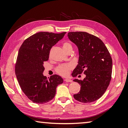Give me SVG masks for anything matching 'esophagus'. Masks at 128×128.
Wrapping results in <instances>:
<instances>
[{
    "mask_svg": "<svg viewBox=\"0 0 128 128\" xmlns=\"http://www.w3.org/2000/svg\"><path fill=\"white\" fill-rule=\"evenodd\" d=\"M64 81L66 82H72V80L70 79H65Z\"/></svg>",
    "mask_w": 128,
    "mask_h": 128,
    "instance_id": "1",
    "label": "esophagus"
}]
</instances>
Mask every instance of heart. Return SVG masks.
I'll list each match as a JSON object with an SVG mask.
<instances>
[{
  "label": "heart",
  "mask_w": 128,
  "mask_h": 128,
  "mask_svg": "<svg viewBox=\"0 0 128 128\" xmlns=\"http://www.w3.org/2000/svg\"><path fill=\"white\" fill-rule=\"evenodd\" d=\"M62 48L64 51L67 52L70 50H72V46L70 43L64 42L62 44ZM73 68V66L70 64H61L58 66L56 69V71L58 74L62 76H66L69 74L71 69Z\"/></svg>",
  "instance_id": "b5f03b06"
}]
</instances>
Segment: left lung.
Segmentation results:
<instances>
[{"mask_svg": "<svg viewBox=\"0 0 128 128\" xmlns=\"http://www.w3.org/2000/svg\"><path fill=\"white\" fill-rule=\"evenodd\" d=\"M69 40L78 49V64L72 76L84 73L83 80L74 79L81 85L78 93L74 94L76 100L88 103L98 100L104 94L111 80L112 60L100 39L86 32H69Z\"/></svg>", "mask_w": 128, "mask_h": 128, "instance_id": "1", "label": "left lung"}]
</instances>
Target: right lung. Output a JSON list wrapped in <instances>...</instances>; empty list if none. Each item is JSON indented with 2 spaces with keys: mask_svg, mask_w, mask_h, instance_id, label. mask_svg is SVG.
I'll return each mask as SVG.
<instances>
[{
  "mask_svg": "<svg viewBox=\"0 0 128 128\" xmlns=\"http://www.w3.org/2000/svg\"><path fill=\"white\" fill-rule=\"evenodd\" d=\"M66 32H39L24 40L18 50L15 73L21 90L33 103L44 104L52 99L57 86L63 82L59 76H44L43 63L48 60L52 47Z\"/></svg>",
  "mask_w": 128,
  "mask_h": 128,
  "instance_id": "add662e5",
  "label": "right lung"
}]
</instances>
